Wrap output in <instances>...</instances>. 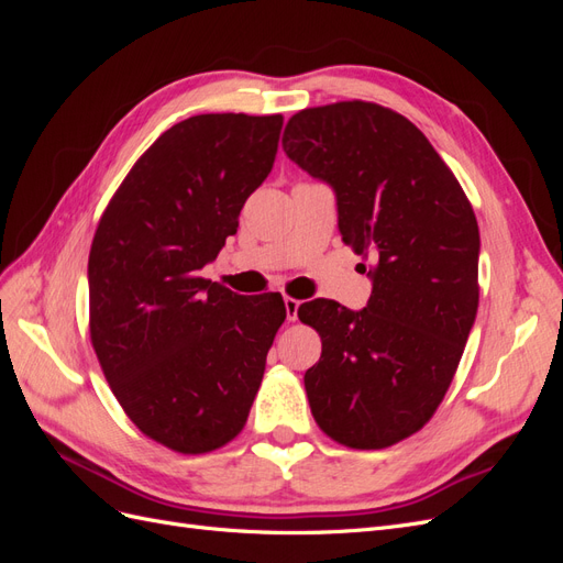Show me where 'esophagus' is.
I'll list each match as a JSON object with an SVG mask.
<instances>
[{
	"label": "esophagus",
	"instance_id": "obj_1",
	"mask_svg": "<svg viewBox=\"0 0 563 563\" xmlns=\"http://www.w3.org/2000/svg\"><path fill=\"white\" fill-rule=\"evenodd\" d=\"M298 300L291 296H284V308H286V319L288 321H296L298 319Z\"/></svg>",
	"mask_w": 563,
	"mask_h": 563
}]
</instances>
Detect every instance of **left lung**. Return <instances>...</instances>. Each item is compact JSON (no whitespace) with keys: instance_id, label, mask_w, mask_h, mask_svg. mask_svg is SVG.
Returning <instances> with one entry per match:
<instances>
[{"instance_id":"left-lung-1","label":"left lung","mask_w":563,"mask_h":563,"mask_svg":"<svg viewBox=\"0 0 563 563\" xmlns=\"http://www.w3.org/2000/svg\"><path fill=\"white\" fill-rule=\"evenodd\" d=\"M282 147L333 187L343 242L373 263L364 310L329 298L298 308L321 338L305 371L312 416L343 446H395L444 401L479 308L472 203L424 133L378 103L305 108Z\"/></svg>"}]
</instances>
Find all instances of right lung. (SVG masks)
I'll list each match as a JSON object with an SVG mask.
<instances>
[{
  "mask_svg": "<svg viewBox=\"0 0 563 563\" xmlns=\"http://www.w3.org/2000/svg\"><path fill=\"white\" fill-rule=\"evenodd\" d=\"M282 114H197L152 143L100 216L89 333L129 420L185 455L244 430L286 308L199 277L275 164Z\"/></svg>",
  "mask_w": 563,
  "mask_h": 563,
  "instance_id": "add662e5",
  "label": "right lung"
}]
</instances>
